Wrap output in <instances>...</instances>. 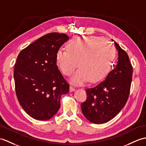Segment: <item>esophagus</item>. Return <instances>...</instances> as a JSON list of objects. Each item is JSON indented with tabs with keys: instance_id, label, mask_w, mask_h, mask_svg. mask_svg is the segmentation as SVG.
Listing matches in <instances>:
<instances>
[{
	"instance_id": "1",
	"label": "esophagus",
	"mask_w": 146,
	"mask_h": 146,
	"mask_svg": "<svg viewBox=\"0 0 146 146\" xmlns=\"http://www.w3.org/2000/svg\"><path fill=\"white\" fill-rule=\"evenodd\" d=\"M74 91V88L72 86H70V92H73V91Z\"/></svg>"
}]
</instances>
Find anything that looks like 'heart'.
<instances>
[{
	"label": "heart",
	"instance_id": "b5f03b06",
	"mask_svg": "<svg viewBox=\"0 0 146 146\" xmlns=\"http://www.w3.org/2000/svg\"><path fill=\"white\" fill-rule=\"evenodd\" d=\"M116 56L114 45L106 39L95 36H82L73 38L66 45V50L56 53V64L62 73L70 76L71 82L82 84L89 80L97 83L104 80L111 69Z\"/></svg>",
	"mask_w": 146,
	"mask_h": 146
}]
</instances>
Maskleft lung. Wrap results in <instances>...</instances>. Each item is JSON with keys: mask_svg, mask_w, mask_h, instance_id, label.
I'll return each mask as SVG.
<instances>
[{"mask_svg": "<svg viewBox=\"0 0 146 146\" xmlns=\"http://www.w3.org/2000/svg\"><path fill=\"white\" fill-rule=\"evenodd\" d=\"M114 43L118 52L116 68L96 86L86 90L87 100L81 105L84 116L94 124L106 123L116 116L129 94L133 67L127 53Z\"/></svg>", "mask_w": 146, "mask_h": 146, "instance_id": "8db88e82", "label": "left lung"}]
</instances>
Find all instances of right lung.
I'll return each mask as SVG.
<instances>
[{"label": "right lung", "instance_id": "add662e5", "mask_svg": "<svg viewBox=\"0 0 146 146\" xmlns=\"http://www.w3.org/2000/svg\"><path fill=\"white\" fill-rule=\"evenodd\" d=\"M69 40L65 33L43 35L22 50L14 67L16 95L30 116L37 120L52 118L60 108V98L69 84L56 64V52Z\"/></svg>", "mask_w": 146, "mask_h": 146}]
</instances>
